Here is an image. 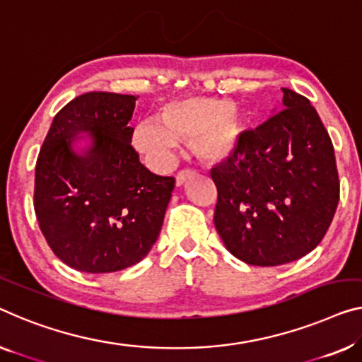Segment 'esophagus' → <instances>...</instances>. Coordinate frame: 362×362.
I'll return each mask as SVG.
<instances>
[{
  "label": "esophagus",
  "instance_id": "34e87169",
  "mask_svg": "<svg viewBox=\"0 0 362 362\" xmlns=\"http://www.w3.org/2000/svg\"><path fill=\"white\" fill-rule=\"evenodd\" d=\"M195 174V172L193 170H180L179 174L175 175V183H177V187H182L183 183L187 182V179H190V177Z\"/></svg>",
  "mask_w": 362,
  "mask_h": 362
}]
</instances>
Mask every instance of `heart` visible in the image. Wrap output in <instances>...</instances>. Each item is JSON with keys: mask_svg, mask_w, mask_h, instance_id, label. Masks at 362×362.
<instances>
[{"mask_svg": "<svg viewBox=\"0 0 362 362\" xmlns=\"http://www.w3.org/2000/svg\"><path fill=\"white\" fill-rule=\"evenodd\" d=\"M159 118L141 120L132 133V146L154 169L169 165L180 138H188L193 154L204 163H224L239 151L249 129L245 113L235 104L208 97L169 102Z\"/></svg>", "mask_w": 362, "mask_h": 362, "instance_id": "obj_1", "label": "heart"}]
</instances>
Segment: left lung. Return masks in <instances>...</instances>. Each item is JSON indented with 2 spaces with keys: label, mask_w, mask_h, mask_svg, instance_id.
Masks as SVG:
<instances>
[{
  "label": "left lung",
  "mask_w": 362,
  "mask_h": 362,
  "mask_svg": "<svg viewBox=\"0 0 362 362\" xmlns=\"http://www.w3.org/2000/svg\"><path fill=\"white\" fill-rule=\"evenodd\" d=\"M214 226L226 249L255 267L299 260L320 244L339 199L332 139L310 102L283 88V104L211 170Z\"/></svg>",
  "instance_id": "8db88e82"
}]
</instances>
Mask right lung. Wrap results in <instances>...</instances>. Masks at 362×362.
<instances>
[{
    "label": "right lung",
    "mask_w": 362,
    "mask_h": 362,
    "mask_svg": "<svg viewBox=\"0 0 362 362\" xmlns=\"http://www.w3.org/2000/svg\"><path fill=\"white\" fill-rule=\"evenodd\" d=\"M134 95L88 93L53 118L35 165L40 230L63 263L113 273L148 255L175 180L149 172L132 146Z\"/></svg>",
    "instance_id": "1"
}]
</instances>
